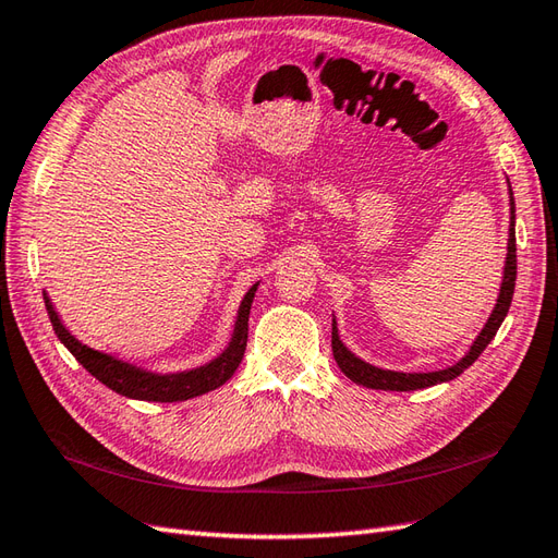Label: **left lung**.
<instances>
[{
  "label": "left lung",
  "mask_w": 558,
  "mask_h": 558,
  "mask_svg": "<svg viewBox=\"0 0 558 558\" xmlns=\"http://www.w3.org/2000/svg\"><path fill=\"white\" fill-rule=\"evenodd\" d=\"M515 272H518V260H515V201L511 192V230H508V254H506V266H504V282H501V292L499 300H496L494 312L489 316V322L484 324L482 333L472 342L470 352H465V357L456 362L453 366H446V369L438 372H426V374H405V372H390V369H378V366L364 362L360 357L342 345V340L338 336V326L333 318V338H330V345H333V357L338 366L342 369L350 381L374 388V390H417V388H429L436 384L450 381V378L460 376L468 366L475 362L484 348L494 340L496 330L504 324V318L508 314V306H511L513 300V290H515Z\"/></svg>",
  "instance_id": "8db88e82"
}]
</instances>
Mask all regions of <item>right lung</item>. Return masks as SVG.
I'll return each mask as SVG.
<instances>
[{"label":"right lung","mask_w":558,"mask_h":558,"mask_svg":"<svg viewBox=\"0 0 558 558\" xmlns=\"http://www.w3.org/2000/svg\"><path fill=\"white\" fill-rule=\"evenodd\" d=\"M256 288H258V282L248 288V292L244 294L240 312H236L234 333H232L230 345L225 348L216 360H210L208 364L196 366V369H189V372H177V374L146 372V369H141V366H134L124 360L112 357V354H105L100 350L83 345V342L71 336L64 328V324L59 322L50 298H47L45 292L43 294H45V306H47V314H50V322H52L57 338L64 342V348L74 354L78 364H83V369L96 376L100 384L112 388L114 393H120L124 398L153 400V402H180V400L204 396V393H208V390H216L236 372V366H240V362L244 357V350H246L248 312H252Z\"/></svg>","instance_id":"right-lung-1"}]
</instances>
